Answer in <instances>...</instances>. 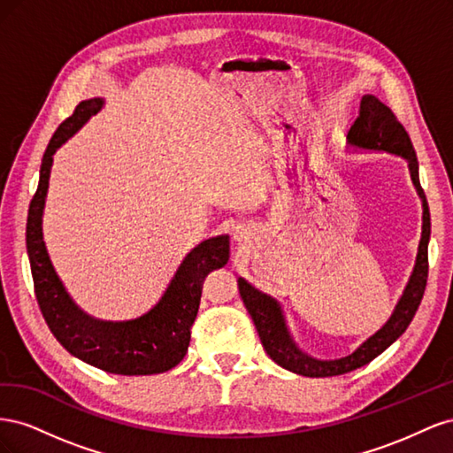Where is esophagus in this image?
<instances>
[{"label":"esophagus","mask_w":453,"mask_h":453,"mask_svg":"<svg viewBox=\"0 0 453 453\" xmlns=\"http://www.w3.org/2000/svg\"><path fill=\"white\" fill-rule=\"evenodd\" d=\"M236 238H238V240H243V232H238Z\"/></svg>","instance_id":"34e87169"}]
</instances>
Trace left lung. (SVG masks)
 <instances>
[{
  "instance_id": "obj_1",
  "label": "left lung",
  "mask_w": 453,
  "mask_h": 453,
  "mask_svg": "<svg viewBox=\"0 0 453 453\" xmlns=\"http://www.w3.org/2000/svg\"><path fill=\"white\" fill-rule=\"evenodd\" d=\"M348 140L351 145H357L363 149L389 150V153L401 155L408 160L412 181L423 200V232L414 273L412 278H410L406 291L401 298V303L396 304L391 319L386 323V326L380 328L374 336H370L357 351H353L348 357L338 361H315L308 357V355L300 353L289 334H287L280 306L273 303L270 296L253 289L245 280H238L242 300L251 315L258 338L263 342V348L270 355V359L273 363H278L280 366L291 370L295 374L310 378H328L351 372V370L361 368L363 365L376 359L381 351H386L393 342L406 331L410 321L414 319L429 276L427 245L431 234V215L427 198H425V193L419 185L418 157L412 142H410L408 132L386 104H381L376 96H365L361 102L359 117L355 119L348 132Z\"/></svg>"
}]
</instances>
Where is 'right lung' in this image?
I'll return each mask as SVG.
<instances>
[{
	"label": "right lung",
	"instance_id": "add662e5",
	"mask_svg": "<svg viewBox=\"0 0 453 453\" xmlns=\"http://www.w3.org/2000/svg\"><path fill=\"white\" fill-rule=\"evenodd\" d=\"M100 107V98L81 102L73 115L67 117L54 132L41 162L39 185L30 202L26 223V248L30 257L34 291L54 338L81 361L122 376L166 372L185 357L190 344V328L200 306L202 283L211 270L226 265L228 236L205 240L190 251L177 268L160 303L138 319L105 323L77 310L52 270L41 234V215L54 150L83 127L90 115L98 113Z\"/></svg>",
	"mask_w": 453,
	"mask_h": 453
}]
</instances>
